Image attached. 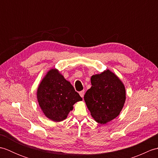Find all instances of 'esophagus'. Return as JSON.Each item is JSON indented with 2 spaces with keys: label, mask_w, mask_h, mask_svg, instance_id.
I'll return each mask as SVG.
<instances>
[{
  "label": "esophagus",
  "mask_w": 158,
  "mask_h": 158,
  "mask_svg": "<svg viewBox=\"0 0 158 158\" xmlns=\"http://www.w3.org/2000/svg\"><path fill=\"white\" fill-rule=\"evenodd\" d=\"M84 92H85L84 90H82V91L79 92V95L81 96L82 98H83V96H84Z\"/></svg>",
  "instance_id": "esophagus-1"
}]
</instances>
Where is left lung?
I'll return each mask as SVG.
<instances>
[{
	"instance_id": "1",
	"label": "left lung",
	"mask_w": 158,
	"mask_h": 158,
	"mask_svg": "<svg viewBox=\"0 0 158 158\" xmlns=\"http://www.w3.org/2000/svg\"><path fill=\"white\" fill-rule=\"evenodd\" d=\"M92 87L84 100L96 122L105 124L119 115L126 101V89L119 77L109 70L91 77Z\"/></svg>"
}]
</instances>
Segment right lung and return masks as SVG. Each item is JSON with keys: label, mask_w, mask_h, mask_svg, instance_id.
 <instances>
[{"label": "right lung", "mask_w": 158, "mask_h": 158, "mask_svg": "<svg viewBox=\"0 0 158 158\" xmlns=\"http://www.w3.org/2000/svg\"><path fill=\"white\" fill-rule=\"evenodd\" d=\"M37 100L44 115L53 122L64 120L75 103L82 100L58 70H49L38 87Z\"/></svg>", "instance_id": "right-lung-1"}]
</instances>
